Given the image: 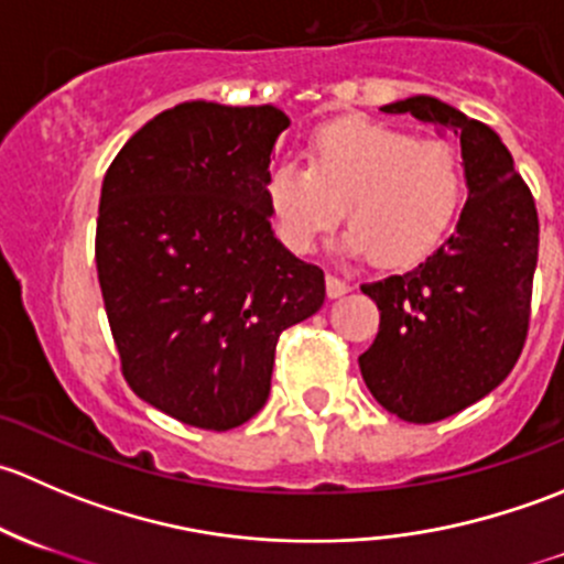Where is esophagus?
I'll return each instance as SVG.
<instances>
[{
  "label": "esophagus",
  "mask_w": 564,
  "mask_h": 564,
  "mask_svg": "<svg viewBox=\"0 0 564 564\" xmlns=\"http://www.w3.org/2000/svg\"><path fill=\"white\" fill-rule=\"evenodd\" d=\"M324 283H327V297H329V300L344 297V294L351 292V283L340 281L338 275H327V278H324Z\"/></svg>",
  "instance_id": "1"
}]
</instances>
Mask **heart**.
I'll return each instance as SVG.
<instances>
[{
	"mask_svg": "<svg viewBox=\"0 0 564 564\" xmlns=\"http://www.w3.org/2000/svg\"><path fill=\"white\" fill-rule=\"evenodd\" d=\"M464 191V163L447 141L344 119L316 130L308 166L292 158L272 166L264 202L278 240L292 253H311L346 213V253L398 270L440 248Z\"/></svg>",
	"mask_w": 564,
	"mask_h": 564,
	"instance_id": "heart-1",
	"label": "heart"
}]
</instances>
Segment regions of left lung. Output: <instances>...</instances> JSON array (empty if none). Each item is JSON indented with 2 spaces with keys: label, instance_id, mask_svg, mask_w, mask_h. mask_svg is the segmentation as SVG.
<instances>
[{
  "label": "left lung",
  "instance_id": "8db88e82",
  "mask_svg": "<svg viewBox=\"0 0 564 564\" xmlns=\"http://www.w3.org/2000/svg\"><path fill=\"white\" fill-rule=\"evenodd\" d=\"M460 135L466 198L456 231L403 275L362 283L379 333L360 355L371 395L406 423H436L505 382L524 349L538 264V209L488 124L414 95L382 106Z\"/></svg>",
  "mask_w": 564,
  "mask_h": 564
}]
</instances>
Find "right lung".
Masks as SVG:
<instances>
[{
	"label": "right lung",
	"mask_w": 564,
	"mask_h": 564,
	"mask_svg": "<svg viewBox=\"0 0 564 564\" xmlns=\"http://www.w3.org/2000/svg\"><path fill=\"white\" fill-rule=\"evenodd\" d=\"M289 117L191 100L130 135L100 187L95 261L122 377L204 431L270 395L281 333L324 303V272L272 235L264 182Z\"/></svg>",
	"instance_id": "obj_1"
}]
</instances>
